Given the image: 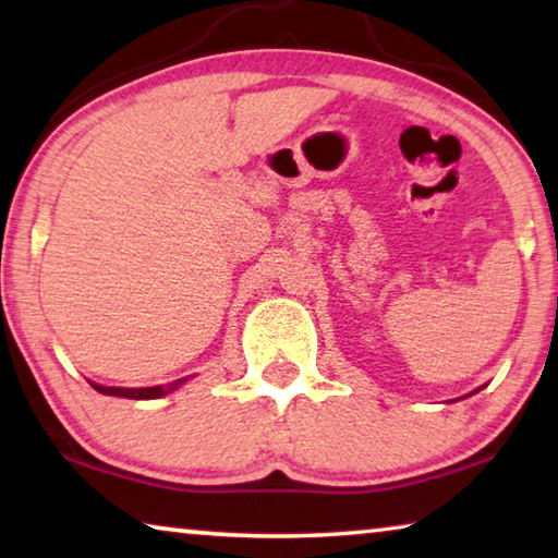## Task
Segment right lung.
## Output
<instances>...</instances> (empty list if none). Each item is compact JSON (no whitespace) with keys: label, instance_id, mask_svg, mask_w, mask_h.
<instances>
[{"label":"right lung","instance_id":"add662e5","mask_svg":"<svg viewBox=\"0 0 558 558\" xmlns=\"http://www.w3.org/2000/svg\"><path fill=\"white\" fill-rule=\"evenodd\" d=\"M185 379H189V377H181V379H175V383H168V385L138 387V390H134V387H104V385H96V383H92V387L96 392L111 395V397H129V400H156V397H163L168 392L179 390Z\"/></svg>","mask_w":558,"mask_h":558}]
</instances>
